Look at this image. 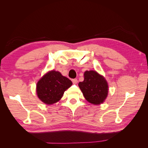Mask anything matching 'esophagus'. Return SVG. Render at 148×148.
I'll return each mask as SVG.
<instances>
[{"instance_id":"34e87169","label":"esophagus","mask_w":148,"mask_h":148,"mask_svg":"<svg viewBox=\"0 0 148 148\" xmlns=\"http://www.w3.org/2000/svg\"><path fill=\"white\" fill-rule=\"evenodd\" d=\"M72 82H73V84H76L77 82V79L76 78H74V79H72Z\"/></svg>"}]
</instances>
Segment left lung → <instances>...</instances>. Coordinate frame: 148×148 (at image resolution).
I'll return each instance as SVG.
<instances>
[{
  "label": "left lung",
  "mask_w": 148,
  "mask_h": 148,
  "mask_svg": "<svg viewBox=\"0 0 148 148\" xmlns=\"http://www.w3.org/2000/svg\"><path fill=\"white\" fill-rule=\"evenodd\" d=\"M81 91L87 101L92 104L104 102L108 92V84L103 76L96 71H86L84 80L78 84Z\"/></svg>",
  "instance_id": "obj_1"
}]
</instances>
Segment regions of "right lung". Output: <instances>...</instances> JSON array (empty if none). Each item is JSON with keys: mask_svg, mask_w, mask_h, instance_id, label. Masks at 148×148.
<instances>
[{"mask_svg": "<svg viewBox=\"0 0 148 148\" xmlns=\"http://www.w3.org/2000/svg\"><path fill=\"white\" fill-rule=\"evenodd\" d=\"M72 84L71 80L62 76L59 72L50 71L37 83V95L45 104H54L62 98L64 92Z\"/></svg>", "mask_w": 148, "mask_h": 148, "instance_id": "add662e5", "label": "right lung"}]
</instances>
